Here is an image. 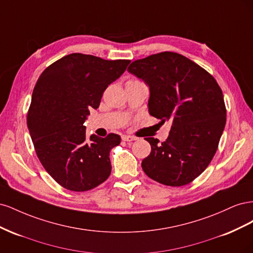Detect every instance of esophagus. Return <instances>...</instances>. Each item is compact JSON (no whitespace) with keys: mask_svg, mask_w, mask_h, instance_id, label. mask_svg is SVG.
I'll use <instances>...</instances> for the list:
<instances>
[{"mask_svg":"<svg viewBox=\"0 0 253 253\" xmlns=\"http://www.w3.org/2000/svg\"><path fill=\"white\" fill-rule=\"evenodd\" d=\"M122 138V140L124 141H133V140H135L136 138L135 137H133V136H128V135H124L121 137Z\"/></svg>","mask_w":253,"mask_h":253,"instance_id":"1","label":"esophagus"}]
</instances>
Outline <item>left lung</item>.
I'll return each mask as SVG.
<instances>
[{
	"mask_svg": "<svg viewBox=\"0 0 253 253\" xmlns=\"http://www.w3.org/2000/svg\"><path fill=\"white\" fill-rule=\"evenodd\" d=\"M128 73L150 88L149 113L172 126L167 140L148 137L151 153L141 167L166 186L193 181L209 166L226 125L223 91L216 80L193 61L172 51L136 60Z\"/></svg>",
	"mask_w": 253,
	"mask_h": 253,
	"instance_id": "1",
	"label": "left lung"
}]
</instances>
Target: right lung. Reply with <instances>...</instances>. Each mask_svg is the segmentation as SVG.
Segmentation results:
<instances>
[{
    "mask_svg": "<svg viewBox=\"0 0 253 253\" xmlns=\"http://www.w3.org/2000/svg\"><path fill=\"white\" fill-rule=\"evenodd\" d=\"M129 62L76 52L50 64L38 79L27 126L38 158L63 188L84 192L109 178L110 151L120 143V136L87 138L83 124Z\"/></svg>",
    "mask_w": 253,
    "mask_h": 253,
    "instance_id": "right-lung-1",
    "label": "right lung"
}]
</instances>
